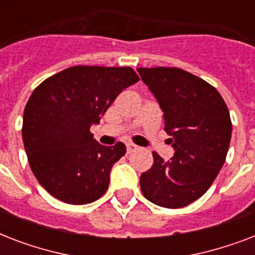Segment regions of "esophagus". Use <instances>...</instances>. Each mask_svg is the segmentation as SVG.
<instances>
[{"instance_id": "obj_1", "label": "esophagus", "mask_w": 255, "mask_h": 255, "mask_svg": "<svg viewBox=\"0 0 255 255\" xmlns=\"http://www.w3.org/2000/svg\"><path fill=\"white\" fill-rule=\"evenodd\" d=\"M137 148H139V147H137V145H135V144H132V143L127 144V152H128V153H131V152H135Z\"/></svg>"}]
</instances>
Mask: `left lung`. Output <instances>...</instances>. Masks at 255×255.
<instances>
[{
	"label": "left lung",
	"instance_id": "8db88e82",
	"mask_svg": "<svg viewBox=\"0 0 255 255\" xmlns=\"http://www.w3.org/2000/svg\"><path fill=\"white\" fill-rule=\"evenodd\" d=\"M141 81L164 112V131L172 136L174 156L164 161L153 152V165L140 176L144 197L177 209L200 198L225 163L232 120L220 92L201 78L177 67H139Z\"/></svg>",
	"mask_w": 255,
	"mask_h": 255
}]
</instances>
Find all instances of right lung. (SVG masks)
<instances>
[{
	"label": "right lung",
	"instance_id": "1",
	"mask_svg": "<svg viewBox=\"0 0 255 255\" xmlns=\"http://www.w3.org/2000/svg\"><path fill=\"white\" fill-rule=\"evenodd\" d=\"M136 82L131 67L74 66L34 90L23 111L22 139L34 176L53 197L85 205L106 193L126 145H102L90 127Z\"/></svg>",
	"mask_w": 255,
	"mask_h": 255
}]
</instances>
